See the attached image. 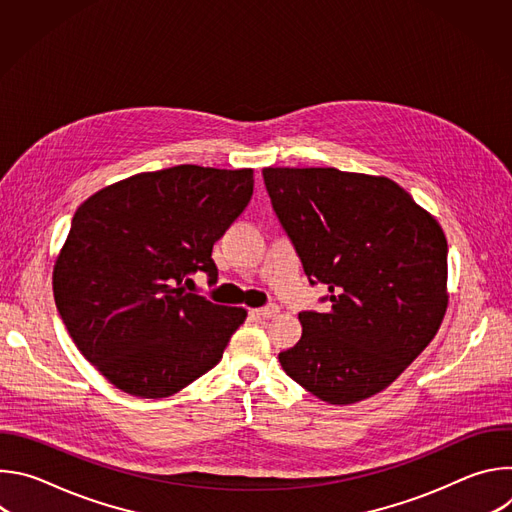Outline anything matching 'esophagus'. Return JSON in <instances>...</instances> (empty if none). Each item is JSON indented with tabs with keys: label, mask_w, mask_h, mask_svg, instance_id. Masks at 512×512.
<instances>
[{
	"label": "esophagus",
	"mask_w": 512,
	"mask_h": 512,
	"mask_svg": "<svg viewBox=\"0 0 512 512\" xmlns=\"http://www.w3.org/2000/svg\"><path fill=\"white\" fill-rule=\"evenodd\" d=\"M255 314H257V316H261V318H273V316H277V314H279V308H277L275 304H271V306H265V308L255 310Z\"/></svg>",
	"instance_id": "esophagus-1"
}]
</instances>
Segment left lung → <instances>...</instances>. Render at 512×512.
<instances>
[{"instance_id": "left-lung-1", "label": "left lung", "mask_w": 512, "mask_h": 512, "mask_svg": "<svg viewBox=\"0 0 512 512\" xmlns=\"http://www.w3.org/2000/svg\"><path fill=\"white\" fill-rule=\"evenodd\" d=\"M271 204L328 312H302L283 371L330 405L387 389L448 310V241L435 216L385 176L263 168Z\"/></svg>"}]
</instances>
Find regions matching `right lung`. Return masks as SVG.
I'll return each instance as SVG.
<instances>
[{
  "mask_svg": "<svg viewBox=\"0 0 512 512\" xmlns=\"http://www.w3.org/2000/svg\"><path fill=\"white\" fill-rule=\"evenodd\" d=\"M253 194V170L182 164L101 188L75 212L52 289L77 348L117 389L164 399L223 358L245 308L186 291L216 281L212 245Z\"/></svg>",
  "mask_w": 512,
  "mask_h": 512,
  "instance_id": "1",
  "label": "right lung"
}]
</instances>
